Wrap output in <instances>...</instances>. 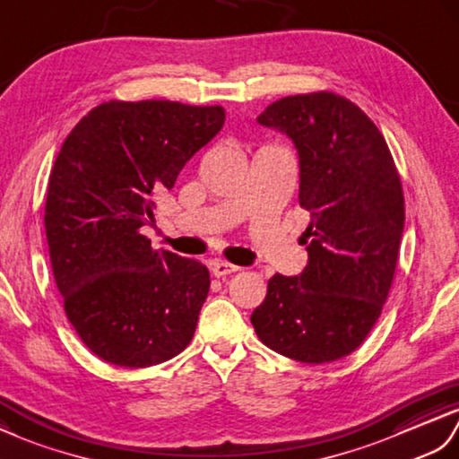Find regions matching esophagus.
<instances>
[{"label":"esophagus","mask_w":459,"mask_h":459,"mask_svg":"<svg viewBox=\"0 0 459 459\" xmlns=\"http://www.w3.org/2000/svg\"><path fill=\"white\" fill-rule=\"evenodd\" d=\"M236 271H239L238 264L228 263V261H221V259H218V261H213V263H212V273H213V277H226V274H231V273H236Z\"/></svg>","instance_id":"esophagus-1"}]
</instances>
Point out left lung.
Instances as JSON below:
<instances>
[{"label": "left lung", "mask_w": 459, "mask_h": 459, "mask_svg": "<svg viewBox=\"0 0 459 459\" xmlns=\"http://www.w3.org/2000/svg\"><path fill=\"white\" fill-rule=\"evenodd\" d=\"M257 121L299 151V202L310 212L308 264L273 274L253 310L259 340L284 358L328 363L368 338L389 297L404 228L401 177L373 121L333 91L287 96Z\"/></svg>", "instance_id": "8db88e82"}]
</instances>
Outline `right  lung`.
Here are the masks:
<instances>
[{
    "instance_id": "add662e5",
    "label": "right lung",
    "mask_w": 459,
    "mask_h": 459,
    "mask_svg": "<svg viewBox=\"0 0 459 459\" xmlns=\"http://www.w3.org/2000/svg\"><path fill=\"white\" fill-rule=\"evenodd\" d=\"M223 121L221 106L111 100L60 147L45 204L50 263L68 322L100 359L151 368L195 335L206 264L155 251L141 228Z\"/></svg>"
}]
</instances>
